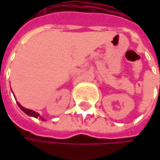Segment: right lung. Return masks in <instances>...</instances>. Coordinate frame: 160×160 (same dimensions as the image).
Instances as JSON below:
<instances>
[{
  "label": "right lung",
  "mask_w": 160,
  "mask_h": 160,
  "mask_svg": "<svg viewBox=\"0 0 160 160\" xmlns=\"http://www.w3.org/2000/svg\"><path fill=\"white\" fill-rule=\"evenodd\" d=\"M17 103V105H18V107L20 108V109L22 110V111L24 112V113H26L27 115H28V116H30V117H33V118H42V120H45L44 118H42V117H41V115L39 114V113H37V112L33 111V110H31V109H28V108H25L24 107H22L18 102H16Z\"/></svg>",
  "instance_id": "add662e5"
}]
</instances>
